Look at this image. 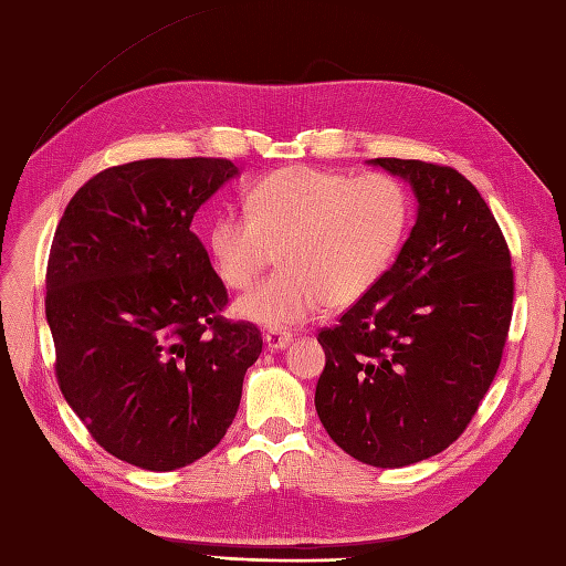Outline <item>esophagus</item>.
Instances as JSON below:
<instances>
[{
	"label": "esophagus",
	"instance_id": "1",
	"mask_svg": "<svg viewBox=\"0 0 566 566\" xmlns=\"http://www.w3.org/2000/svg\"><path fill=\"white\" fill-rule=\"evenodd\" d=\"M264 340L271 349H283L290 340H293V333H287L283 328H271V331H266Z\"/></svg>",
	"mask_w": 566,
	"mask_h": 566
}]
</instances>
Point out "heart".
<instances>
[{"instance_id":"b5f03b06","label":"heart","mask_w":566,"mask_h":566,"mask_svg":"<svg viewBox=\"0 0 566 566\" xmlns=\"http://www.w3.org/2000/svg\"><path fill=\"white\" fill-rule=\"evenodd\" d=\"M411 195L390 174L349 176L290 166L259 178L245 213L213 217L207 248L231 290L250 287L281 256L283 269L238 302L242 318L269 328L307 321L324 304L359 302L386 279L411 226Z\"/></svg>"}]
</instances>
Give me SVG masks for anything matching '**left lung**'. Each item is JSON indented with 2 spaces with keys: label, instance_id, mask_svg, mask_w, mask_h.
I'll return each instance as SVG.
<instances>
[{
  "label": "left lung",
  "instance_id": "1",
  "mask_svg": "<svg viewBox=\"0 0 566 566\" xmlns=\"http://www.w3.org/2000/svg\"><path fill=\"white\" fill-rule=\"evenodd\" d=\"M411 182L419 217L369 295L318 331L316 411L371 467H407L460 438L500 369L514 269L481 192L452 166L380 157Z\"/></svg>",
  "mask_w": 566,
  "mask_h": 566
}]
</instances>
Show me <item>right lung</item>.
Wrapping results in <instances>:
<instances>
[{
  "instance_id": "add662e5",
  "label": "right lung",
  "mask_w": 566,
  "mask_h": 566,
  "mask_svg": "<svg viewBox=\"0 0 566 566\" xmlns=\"http://www.w3.org/2000/svg\"><path fill=\"white\" fill-rule=\"evenodd\" d=\"M235 174L217 157L112 166L54 231L44 312L56 384L97 446L133 467L171 471L217 448L262 353L256 324L223 316L228 290L190 231Z\"/></svg>"
}]
</instances>
